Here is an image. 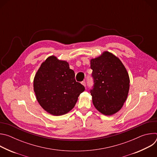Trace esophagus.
<instances>
[{
    "instance_id": "esophagus-1",
    "label": "esophagus",
    "mask_w": 157,
    "mask_h": 157,
    "mask_svg": "<svg viewBox=\"0 0 157 157\" xmlns=\"http://www.w3.org/2000/svg\"><path fill=\"white\" fill-rule=\"evenodd\" d=\"M81 84H82L84 87H86V83L85 81H82V82H81Z\"/></svg>"
}]
</instances>
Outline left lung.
<instances>
[{
  "label": "left lung",
  "instance_id": "obj_1",
  "mask_svg": "<svg viewBox=\"0 0 157 157\" xmlns=\"http://www.w3.org/2000/svg\"><path fill=\"white\" fill-rule=\"evenodd\" d=\"M94 87L91 90L96 109L105 116H112L122 107L129 91L128 72L120 59L109 52L91 59Z\"/></svg>",
  "mask_w": 157,
  "mask_h": 157
}]
</instances>
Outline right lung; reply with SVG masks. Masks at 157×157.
<instances>
[{
    "label": "right lung",
    "mask_w": 157,
    "mask_h": 157,
    "mask_svg": "<svg viewBox=\"0 0 157 157\" xmlns=\"http://www.w3.org/2000/svg\"><path fill=\"white\" fill-rule=\"evenodd\" d=\"M69 63L50 56L43 61L33 79V90L41 107L53 116H62L75 105L84 87L76 82Z\"/></svg>",
    "instance_id": "obj_1"
}]
</instances>
